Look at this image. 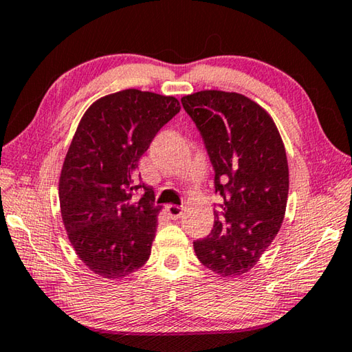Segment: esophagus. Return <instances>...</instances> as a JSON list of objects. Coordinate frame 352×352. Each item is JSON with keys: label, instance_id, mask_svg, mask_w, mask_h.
<instances>
[{"label": "esophagus", "instance_id": "34e87169", "mask_svg": "<svg viewBox=\"0 0 352 352\" xmlns=\"http://www.w3.org/2000/svg\"><path fill=\"white\" fill-rule=\"evenodd\" d=\"M166 211H168L170 219L175 220V219H178V217H182L183 208L178 206V205H168V206H166Z\"/></svg>", "mask_w": 352, "mask_h": 352}]
</instances>
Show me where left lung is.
Listing matches in <instances>:
<instances>
[{
	"label": "left lung",
	"mask_w": 352,
	"mask_h": 352,
	"mask_svg": "<svg viewBox=\"0 0 352 352\" xmlns=\"http://www.w3.org/2000/svg\"><path fill=\"white\" fill-rule=\"evenodd\" d=\"M214 168L223 197L208 237L194 252L223 278L253 269L278 234L289 195V166L272 116L239 93L197 91L182 98Z\"/></svg>",
	"instance_id": "obj_1"
}]
</instances>
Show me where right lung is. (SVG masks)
<instances>
[{"label": "right lung", "mask_w": 352, "mask_h": 352, "mask_svg": "<svg viewBox=\"0 0 352 352\" xmlns=\"http://www.w3.org/2000/svg\"><path fill=\"white\" fill-rule=\"evenodd\" d=\"M180 111L174 96L122 90L82 116L58 180L65 230L88 269L107 279L138 270L151 256L162 206L135 170L155 135ZM138 188L145 195L135 201Z\"/></svg>", "instance_id": "1"}]
</instances>
